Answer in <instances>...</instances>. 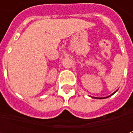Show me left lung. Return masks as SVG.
<instances>
[{"mask_svg": "<svg viewBox=\"0 0 133 133\" xmlns=\"http://www.w3.org/2000/svg\"><path fill=\"white\" fill-rule=\"evenodd\" d=\"M115 92H116V91H115ZM115 92H113V93H112V95H109V96H108V97H106V98H108V97H110V96H111V95H113V94H114ZM96 98V97H95V98Z\"/></svg>", "mask_w": 133, "mask_h": 133, "instance_id": "obj_1", "label": "left lung"}]
</instances>
